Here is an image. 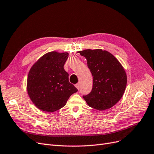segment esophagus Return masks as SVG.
<instances>
[{"instance_id": "esophagus-1", "label": "esophagus", "mask_w": 154, "mask_h": 154, "mask_svg": "<svg viewBox=\"0 0 154 154\" xmlns=\"http://www.w3.org/2000/svg\"><path fill=\"white\" fill-rule=\"evenodd\" d=\"M75 86L76 87V88L77 89V90H79V89H80V84H76L75 85Z\"/></svg>"}]
</instances>
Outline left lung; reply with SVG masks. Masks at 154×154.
<instances>
[{
	"mask_svg": "<svg viewBox=\"0 0 154 154\" xmlns=\"http://www.w3.org/2000/svg\"><path fill=\"white\" fill-rule=\"evenodd\" d=\"M85 57L93 78L92 90L83 96L88 105L98 111L114 106L122 97L127 86V74L112 54L102 49L79 51Z\"/></svg>",
	"mask_w": 154,
	"mask_h": 154,
	"instance_id": "8db88e82",
	"label": "left lung"
}]
</instances>
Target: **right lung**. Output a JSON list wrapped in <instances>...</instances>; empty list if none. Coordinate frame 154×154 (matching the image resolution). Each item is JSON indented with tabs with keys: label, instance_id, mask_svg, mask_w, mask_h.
Wrapping results in <instances>:
<instances>
[{
	"label": "right lung",
	"instance_id": "obj_1",
	"mask_svg": "<svg viewBox=\"0 0 154 154\" xmlns=\"http://www.w3.org/2000/svg\"><path fill=\"white\" fill-rule=\"evenodd\" d=\"M68 52L52 51L44 54L29 70L27 90L37 108L52 112L66 105L68 98L77 89L69 82L64 65Z\"/></svg>",
	"mask_w": 154,
	"mask_h": 154
}]
</instances>
